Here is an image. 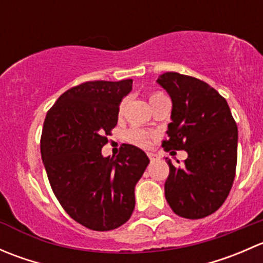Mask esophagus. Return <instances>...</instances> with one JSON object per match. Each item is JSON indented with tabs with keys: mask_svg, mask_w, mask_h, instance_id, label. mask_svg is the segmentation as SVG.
Returning <instances> with one entry per match:
<instances>
[{
	"mask_svg": "<svg viewBox=\"0 0 263 263\" xmlns=\"http://www.w3.org/2000/svg\"><path fill=\"white\" fill-rule=\"evenodd\" d=\"M147 156L150 158L151 161H154L155 159H158V155H156V154H154V153H147Z\"/></svg>",
	"mask_w": 263,
	"mask_h": 263,
	"instance_id": "1",
	"label": "esophagus"
}]
</instances>
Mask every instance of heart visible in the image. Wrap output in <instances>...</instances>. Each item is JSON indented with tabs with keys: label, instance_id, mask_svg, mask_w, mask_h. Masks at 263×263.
I'll return each mask as SVG.
<instances>
[{
	"label": "heart",
	"instance_id": "b5f03b06",
	"mask_svg": "<svg viewBox=\"0 0 263 263\" xmlns=\"http://www.w3.org/2000/svg\"><path fill=\"white\" fill-rule=\"evenodd\" d=\"M160 97H164V95L160 94V92H154V94L150 95L148 100H150L151 103ZM123 107H124V103H122L121 107H119V115H122V112H123ZM127 140H128L131 144L137 145V146L146 147L147 145L150 144V135H148V132L145 131V129L131 128L128 132H127Z\"/></svg>",
	"mask_w": 263,
	"mask_h": 263
}]
</instances>
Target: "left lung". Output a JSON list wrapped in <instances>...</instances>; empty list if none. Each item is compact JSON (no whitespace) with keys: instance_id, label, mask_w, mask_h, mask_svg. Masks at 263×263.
Returning <instances> with one entry per match:
<instances>
[{"instance_id":"left-lung-1","label":"left lung","mask_w":263,"mask_h":263,"mask_svg":"<svg viewBox=\"0 0 263 263\" xmlns=\"http://www.w3.org/2000/svg\"><path fill=\"white\" fill-rule=\"evenodd\" d=\"M156 82L173 104L163 147L188 154L181 168L168 160L165 198L179 216H209L224 203L234 182L237 123L227 100L206 82L177 72L163 73Z\"/></svg>"}]
</instances>
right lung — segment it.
Wrapping results in <instances>:
<instances>
[{
	"mask_svg": "<svg viewBox=\"0 0 263 263\" xmlns=\"http://www.w3.org/2000/svg\"><path fill=\"white\" fill-rule=\"evenodd\" d=\"M132 80L89 81L63 92L47 113L41 153L50 187L79 224L97 232L123 225L135 209V185L150 163L141 148L123 144L103 156Z\"/></svg>",
	"mask_w": 263,
	"mask_h": 263,
	"instance_id": "obj_1",
	"label": "right lung"
}]
</instances>
